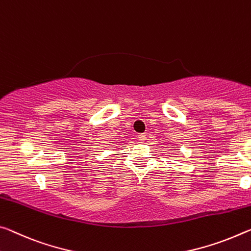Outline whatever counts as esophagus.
Here are the masks:
<instances>
[{"label":"esophagus","mask_w":251,"mask_h":251,"mask_svg":"<svg viewBox=\"0 0 251 251\" xmlns=\"http://www.w3.org/2000/svg\"><path fill=\"white\" fill-rule=\"evenodd\" d=\"M138 141H141V142L146 141V134L144 133V134H140V135H138Z\"/></svg>","instance_id":"34e87169"}]
</instances>
